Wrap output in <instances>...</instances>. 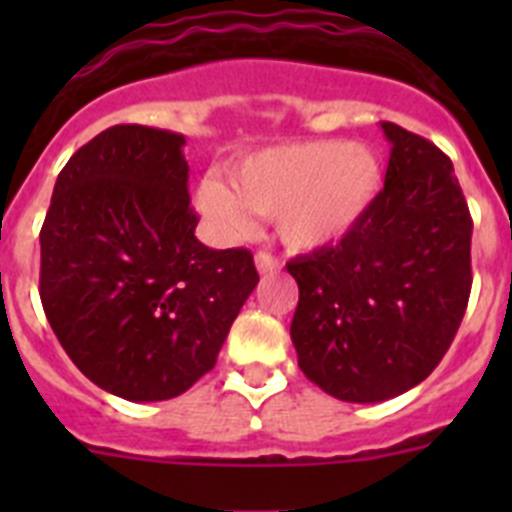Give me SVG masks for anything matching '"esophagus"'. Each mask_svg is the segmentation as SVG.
Segmentation results:
<instances>
[{
  "mask_svg": "<svg viewBox=\"0 0 512 512\" xmlns=\"http://www.w3.org/2000/svg\"><path fill=\"white\" fill-rule=\"evenodd\" d=\"M282 266V261L277 259V256H271L269 251H259L256 253V269L261 271V274H274V271Z\"/></svg>",
  "mask_w": 512,
  "mask_h": 512,
  "instance_id": "obj_1",
  "label": "esophagus"
}]
</instances>
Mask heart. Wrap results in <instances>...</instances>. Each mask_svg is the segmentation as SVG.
Segmentation results:
<instances>
[{
    "instance_id": "heart-1",
    "label": "heart",
    "mask_w": 512,
    "mask_h": 512,
    "mask_svg": "<svg viewBox=\"0 0 512 512\" xmlns=\"http://www.w3.org/2000/svg\"><path fill=\"white\" fill-rule=\"evenodd\" d=\"M382 158L364 143L341 138L282 143L241 158L230 169V187L205 179L197 207L217 235L241 238L253 212L274 217V228L292 251H312L341 241L377 200Z\"/></svg>"
}]
</instances>
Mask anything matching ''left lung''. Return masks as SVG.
Here are the masks:
<instances>
[{"mask_svg": "<svg viewBox=\"0 0 512 512\" xmlns=\"http://www.w3.org/2000/svg\"><path fill=\"white\" fill-rule=\"evenodd\" d=\"M384 189L336 246L287 271L300 302L297 364L343 402H382L423 382L449 351L472 292V215L451 158L382 122Z\"/></svg>", "mask_w": 512, "mask_h": 512, "instance_id": "left-lung-1", "label": "left lung"}]
</instances>
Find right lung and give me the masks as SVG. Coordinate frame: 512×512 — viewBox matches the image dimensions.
<instances>
[{
  "instance_id": "add662e5",
  "label": "right lung",
  "mask_w": 512,
  "mask_h": 512,
  "mask_svg": "<svg viewBox=\"0 0 512 512\" xmlns=\"http://www.w3.org/2000/svg\"><path fill=\"white\" fill-rule=\"evenodd\" d=\"M184 135L115 125L58 174L40 228V302L97 387L171 400L215 366L259 284L248 248L197 241Z\"/></svg>"
}]
</instances>
